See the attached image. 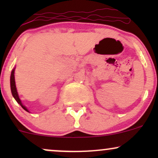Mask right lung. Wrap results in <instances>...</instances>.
<instances>
[{"instance_id":"obj_1","label":"right lung","mask_w":158,"mask_h":158,"mask_svg":"<svg viewBox=\"0 0 158 158\" xmlns=\"http://www.w3.org/2000/svg\"><path fill=\"white\" fill-rule=\"evenodd\" d=\"M15 68H14L13 70H12V72H11V76H10V88H11V92H12V97L15 98L16 102L19 103L23 109L27 112H30L29 111V110L27 108V107L25 106L24 105H23V103L21 102V100L19 98V94H18L17 88H16V85H15Z\"/></svg>"}]
</instances>
